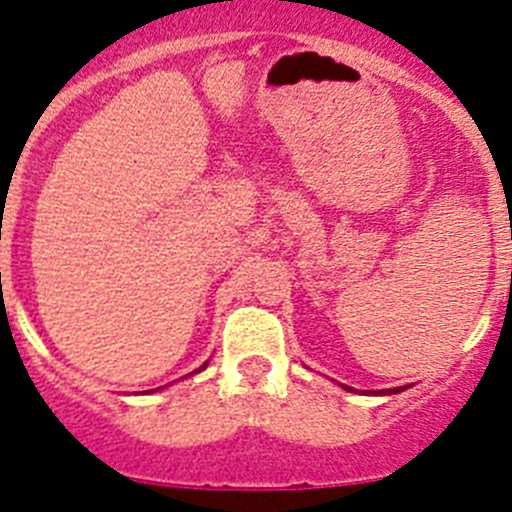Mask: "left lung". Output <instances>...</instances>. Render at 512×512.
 I'll return each instance as SVG.
<instances>
[{"instance_id": "obj_1", "label": "left lung", "mask_w": 512, "mask_h": 512, "mask_svg": "<svg viewBox=\"0 0 512 512\" xmlns=\"http://www.w3.org/2000/svg\"><path fill=\"white\" fill-rule=\"evenodd\" d=\"M411 385H403V388H390V390H372V395H395V393H403V390H408ZM344 390H352L344 385Z\"/></svg>"}]
</instances>
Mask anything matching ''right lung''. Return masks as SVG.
<instances>
[{
	"mask_svg": "<svg viewBox=\"0 0 512 512\" xmlns=\"http://www.w3.org/2000/svg\"><path fill=\"white\" fill-rule=\"evenodd\" d=\"M206 365H209V362H204V365H201V367H199V370H196V372H201V370H206ZM191 375H193V372H191ZM147 393H153V390H147Z\"/></svg>",
	"mask_w": 512,
	"mask_h": 512,
	"instance_id": "right-lung-1",
	"label": "right lung"
}]
</instances>
